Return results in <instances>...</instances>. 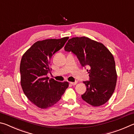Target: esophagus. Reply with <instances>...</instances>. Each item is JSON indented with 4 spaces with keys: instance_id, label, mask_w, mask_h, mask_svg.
Returning a JSON list of instances; mask_svg holds the SVG:
<instances>
[{
    "instance_id": "esophagus-1",
    "label": "esophagus",
    "mask_w": 134,
    "mask_h": 134,
    "mask_svg": "<svg viewBox=\"0 0 134 134\" xmlns=\"http://www.w3.org/2000/svg\"><path fill=\"white\" fill-rule=\"evenodd\" d=\"M70 85H71L72 86H74V85H76L77 83V81H76V82H70Z\"/></svg>"
}]
</instances>
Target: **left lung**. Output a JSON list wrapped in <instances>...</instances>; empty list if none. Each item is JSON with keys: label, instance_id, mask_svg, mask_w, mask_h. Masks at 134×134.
Instances as JSON below:
<instances>
[{"label": "left lung", "instance_id": "1", "mask_svg": "<svg viewBox=\"0 0 134 134\" xmlns=\"http://www.w3.org/2000/svg\"><path fill=\"white\" fill-rule=\"evenodd\" d=\"M65 51L75 54L83 67L87 66L89 80L83 81L86 91L81 97L93 106L107 102L116 87L117 74L113 56L103 44L86 37L68 41Z\"/></svg>", "mask_w": 134, "mask_h": 134}]
</instances>
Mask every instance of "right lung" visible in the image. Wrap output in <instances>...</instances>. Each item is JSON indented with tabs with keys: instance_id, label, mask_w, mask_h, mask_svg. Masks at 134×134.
<instances>
[{
	"instance_id": "obj_1",
	"label": "right lung",
	"mask_w": 134,
	"mask_h": 134,
	"mask_svg": "<svg viewBox=\"0 0 134 134\" xmlns=\"http://www.w3.org/2000/svg\"><path fill=\"white\" fill-rule=\"evenodd\" d=\"M69 37L48 39L34 43L22 56L20 72L21 85L25 94L38 108L46 109L60 100L68 87L67 81L49 79L50 60L63 48Z\"/></svg>"
}]
</instances>
